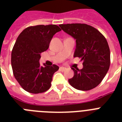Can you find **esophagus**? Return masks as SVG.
<instances>
[{
    "mask_svg": "<svg viewBox=\"0 0 122 122\" xmlns=\"http://www.w3.org/2000/svg\"><path fill=\"white\" fill-rule=\"evenodd\" d=\"M66 70V68L65 67H60L59 68V71H65Z\"/></svg>",
    "mask_w": 122,
    "mask_h": 122,
    "instance_id": "34e87169",
    "label": "esophagus"
}]
</instances>
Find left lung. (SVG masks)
I'll return each instance as SVG.
<instances>
[{
  "label": "left lung",
  "mask_w": 122,
  "mask_h": 122,
  "mask_svg": "<svg viewBox=\"0 0 122 122\" xmlns=\"http://www.w3.org/2000/svg\"><path fill=\"white\" fill-rule=\"evenodd\" d=\"M65 33L76 40L73 57L83 61L81 70H75L74 76L68 81L80 91H89L97 87L108 72L110 51L105 37L95 28L86 24L59 25Z\"/></svg>",
  "instance_id": "8db88e82"
}]
</instances>
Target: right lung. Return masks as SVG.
I'll return each instance as SVG.
<instances>
[{
    "label": "right lung",
    "instance_id": "1",
    "mask_svg": "<svg viewBox=\"0 0 122 122\" xmlns=\"http://www.w3.org/2000/svg\"><path fill=\"white\" fill-rule=\"evenodd\" d=\"M61 30L55 25H37L26 28L18 36L11 53V65L14 77L26 91L38 94L51 87L59 67L41 66L39 60L54 35Z\"/></svg>",
    "mask_w": 122,
    "mask_h": 122
}]
</instances>
